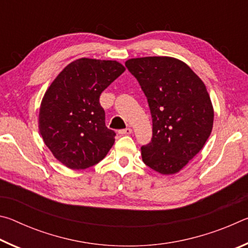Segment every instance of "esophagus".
<instances>
[{
  "instance_id": "1",
  "label": "esophagus",
  "mask_w": 248,
  "mask_h": 248,
  "mask_svg": "<svg viewBox=\"0 0 248 248\" xmlns=\"http://www.w3.org/2000/svg\"><path fill=\"white\" fill-rule=\"evenodd\" d=\"M131 132H132V129L131 128H125V129H124V130H120L119 131V134H125V136H127V134H131Z\"/></svg>"
}]
</instances>
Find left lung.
I'll return each instance as SVG.
<instances>
[{
    "mask_svg": "<svg viewBox=\"0 0 248 248\" xmlns=\"http://www.w3.org/2000/svg\"><path fill=\"white\" fill-rule=\"evenodd\" d=\"M125 66L148 98L153 124L142 161L162 175L182 170L210 137L215 111L201 78L171 57L129 59Z\"/></svg>",
    "mask_w": 248,
    "mask_h": 248,
    "instance_id": "8db88e82",
    "label": "left lung"
}]
</instances>
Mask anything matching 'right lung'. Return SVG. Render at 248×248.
I'll list each match as a JSON object with an SVG mask.
<instances>
[{
	"mask_svg": "<svg viewBox=\"0 0 248 248\" xmlns=\"http://www.w3.org/2000/svg\"><path fill=\"white\" fill-rule=\"evenodd\" d=\"M125 68L117 61L81 58L50 84L41 100L39 131L53 156L71 170L97 164L115 143L99 96Z\"/></svg>",
	"mask_w": 248,
	"mask_h": 248,
	"instance_id": "obj_1",
	"label": "right lung"
}]
</instances>
